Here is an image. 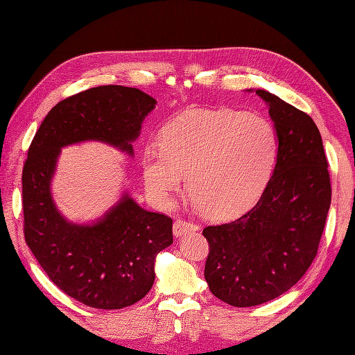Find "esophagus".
Masks as SVG:
<instances>
[{
	"label": "esophagus",
	"instance_id": "1",
	"mask_svg": "<svg viewBox=\"0 0 355 355\" xmlns=\"http://www.w3.org/2000/svg\"><path fill=\"white\" fill-rule=\"evenodd\" d=\"M197 230H198L197 225L189 223V222L182 220V219H178V220H175V223H173V234H175V237H182V235H184V234H188V232H191V231H197Z\"/></svg>",
	"mask_w": 355,
	"mask_h": 355
}]
</instances>
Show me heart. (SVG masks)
Returning <instances> with one entry per match:
<instances>
[{"label":"heart","instance_id":"heart-1","mask_svg":"<svg viewBox=\"0 0 355 355\" xmlns=\"http://www.w3.org/2000/svg\"><path fill=\"white\" fill-rule=\"evenodd\" d=\"M278 136L268 118L237 110L191 111L161 132V148L142 154V176L158 207L191 188L189 202L211 219H231L262 196L277 163Z\"/></svg>","mask_w":355,"mask_h":355}]
</instances>
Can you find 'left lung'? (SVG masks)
Segmentation results:
<instances>
[{
  "label": "left lung",
  "mask_w": 355,
  "mask_h": 355,
  "mask_svg": "<svg viewBox=\"0 0 355 355\" xmlns=\"http://www.w3.org/2000/svg\"><path fill=\"white\" fill-rule=\"evenodd\" d=\"M256 94L266 102L278 136L272 176L253 209L202 231L210 245L204 268L210 292L240 308L272 300L302 278L317 254L331 200L313 118L270 92Z\"/></svg>",
  "instance_id": "8db88e82"
}]
</instances>
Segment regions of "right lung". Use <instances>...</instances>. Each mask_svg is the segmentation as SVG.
Returning a JSON list of instances; mask_svg holds the SVG:
<instances>
[{"label": "right lung", "instance_id": "add662e5", "mask_svg": "<svg viewBox=\"0 0 355 355\" xmlns=\"http://www.w3.org/2000/svg\"><path fill=\"white\" fill-rule=\"evenodd\" d=\"M155 105L139 89L93 87L53 106L29 146L22 173L26 244L53 283L92 308L121 309L151 290L155 257L173 243V222L142 209L127 191L98 220L69 222L53 200L51 179L68 145L98 141L133 155Z\"/></svg>", "mask_w": 355, "mask_h": 355}]
</instances>
